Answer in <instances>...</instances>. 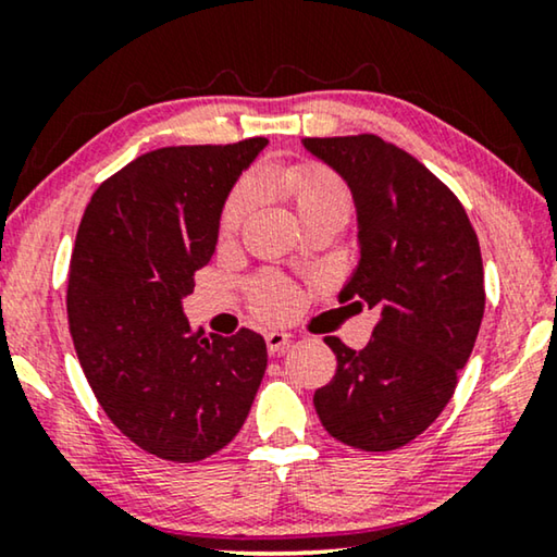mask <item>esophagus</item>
Returning a JSON list of instances; mask_svg holds the SVG:
<instances>
[{
  "mask_svg": "<svg viewBox=\"0 0 557 557\" xmlns=\"http://www.w3.org/2000/svg\"><path fill=\"white\" fill-rule=\"evenodd\" d=\"M288 345H292V334H288V332L273 330V332L265 334V347H269V355L271 357L284 355Z\"/></svg>",
  "mask_w": 557,
  "mask_h": 557,
  "instance_id": "esophagus-1",
  "label": "esophagus"
}]
</instances>
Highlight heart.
<instances>
[{
  "label": "heart",
  "mask_w": 557,
  "mask_h": 557,
  "mask_svg": "<svg viewBox=\"0 0 557 557\" xmlns=\"http://www.w3.org/2000/svg\"><path fill=\"white\" fill-rule=\"evenodd\" d=\"M265 180L278 185L292 197L301 220L326 215V212H345V215H349L352 197H349V189L339 174L332 172L330 166L317 162L294 164L286 166V170H271L265 174ZM256 197L253 180H240L227 195L223 210H220V231L225 235L233 233L256 205ZM256 304L265 314H284L294 304V294L281 281H265L258 288Z\"/></svg>",
  "instance_id": "heart-1"
}]
</instances>
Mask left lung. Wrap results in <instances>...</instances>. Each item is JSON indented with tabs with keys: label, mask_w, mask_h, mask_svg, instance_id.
I'll return each instance as SVG.
<instances>
[{
	"label": "left lung",
	"mask_w": 557,
	"mask_h": 557,
	"mask_svg": "<svg viewBox=\"0 0 557 557\" xmlns=\"http://www.w3.org/2000/svg\"><path fill=\"white\" fill-rule=\"evenodd\" d=\"M352 193L360 261L342 288L380 319L362 352L337 355L314 393L330 436L393 451L436 421L474 349L484 317L482 250L456 195L408 151L375 134L301 139Z\"/></svg>",
	"instance_id": "left-lung-1"
}]
</instances>
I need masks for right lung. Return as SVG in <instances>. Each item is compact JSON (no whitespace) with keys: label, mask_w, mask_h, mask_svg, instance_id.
<instances>
[{"label":"right lung","mask_w":557,"mask_h":557,"mask_svg":"<svg viewBox=\"0 0 557 557\" xmlns=\"http://www.w3.org/2000/svg\"><path fill=\"white\" fill-rule=\"evenodd\" d=\"M269 139L164 147L136 157L90 197L67 281L81 368L113 425L166 461L231 444L261 385V334L193 330L182 299L215 253L220 210Z\"/></svg>","instance_id":"add662e5"}]
</instances>
